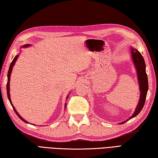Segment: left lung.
Segmentation results:
<instances>
[{
	"mask_svg": "<svg viewBox=\"0 0 158 158\" xmlns=\"http://www.w3.org/2000/svg\"><path fill=\"white\" fill-rule=\"evenodd\" d=\"M131 54L132 57H133L134 64L135 65V67H136L137 71V77L141 91L140 99H139L138 105L133 114L132 115L129 119L124 121V122L121 123L120 124H124V123H126L127 121L134 118L135 116H136L137 115L139 114V113L141 111V110L143 108L146 100L147 94H148V79L145 71V63L143 59V57L142 56L141 54L139 52L137 49L133 48H131Z\"/></svg>",
	"mask_w": 158,
	"mask_h": 158,
	"instance_id": "obj_1",
	"label": "left lung"
}]
</instances>
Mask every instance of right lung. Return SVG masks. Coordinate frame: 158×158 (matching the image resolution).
Here are the masks:
<instances>
[{
	"label": "right lung",
	"instance_id": "right-lung-1",
	"mask_svg": "<svg viewBox=\"0 0 158 158\" xmlns=\"http://www.w3.org/2000/svg\"><path fill=\"white\" fill-rule=\"evenodd\" d=\"M29 45V44H26V45H24L23 47H28ZM18 56H19V55H17V56H15V57L14 58V59L13 60V61L11 62V63H10V67H9V71H8V74H7V83H6V92H7V96H8V98H9V102H10V104H11V106H12V107H13V110H14V111L15 112V113H16V114L18 116V117H19V118L21 120H23V122H25V123H28L27 121H25L23 118H22V117L19 114L17 113V112L16 111V110H15V107L13 106V105L12 104V103H11V101H10V94H9V81H10V74H11V71H12V69H13V66H14V64H15V61L17 60V58H18ZM66 106V105H65ZM65 108H66V106H65Z\"/></svg>",
	"mask_w": 158,
	"mask_h": 158
}]
</instances>
